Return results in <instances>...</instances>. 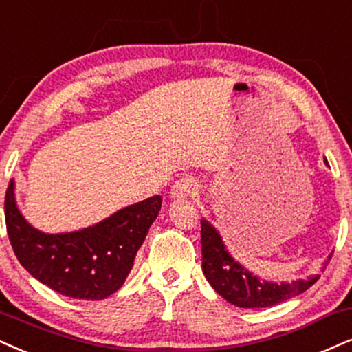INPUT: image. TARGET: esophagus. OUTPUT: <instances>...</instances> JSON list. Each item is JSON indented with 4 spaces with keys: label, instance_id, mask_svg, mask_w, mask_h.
<instances>
[{
    "label": "esophagus",
    "instance_id": "esophagus-1",
    "mask_svg": "<svg viewBox=\"0 0 352 352\" xmlns=\"http://www.w3.org/2000/svg\"><path fill=\"white\" fill-rule=\"evenodd\" d=\"M197 192V184L192 177H181L177 179L171 189V197L175 199H184L189 196H194Z\"/></svg>",
    "mask_w": 352,
    "mask_h": 352
}]
</instances>
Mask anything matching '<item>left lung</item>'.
Returning <instances> with one entry per match:
<instances>
[{"mask_svg": "<svg viewBox=\"0 0 352 352\" xmlns=\"http://www.w3.org/2000/svg\"><path fill=\"white\" fill-rule=\"evenodd\" d=\"M201 245L202 271L206 279L219 296L241 309H264V307L277 305L300 296L320 277L316 274L309 279L294 280L290 284L261 280L230 256L222 236L206 219L201 220ZM331 256L329 254L328 259H331Z\"/></svg>", "mask_w": 352, "mask_h": 352, "instance_id": "obj_1", "label": "left lung"}]
</instances>
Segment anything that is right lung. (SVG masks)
<instances>
[{
    "mask_svg": "<svg viewBox=\"0 0 352 352\" xmlns=\"http://www.w3.org/2000/svg\"><path fill=\"white\" fill-rule=\"evenodd\" d=\"M160 209L162 197L153 196L93 227L50 235L28 223L17 209L12 179L4 197L8 236L16 258L47 287L78 300H102L122 287Z\"/></svg>",
    "mask_w": 352,
    "mask_h": 352,
    "instance_id": "add662e5",
    "label": "right lung"
}]
</instances>
